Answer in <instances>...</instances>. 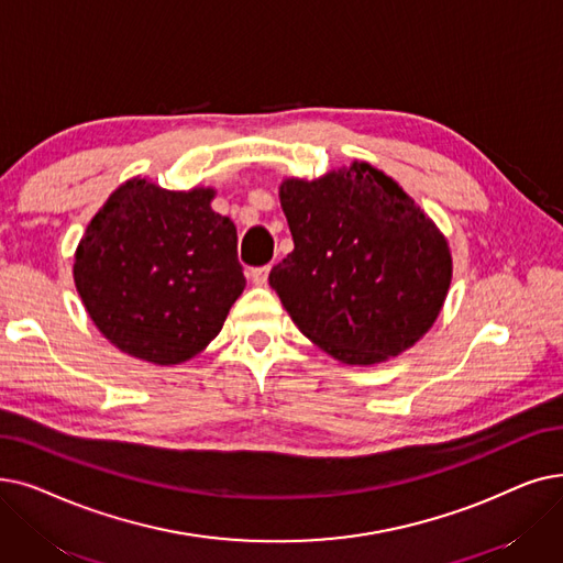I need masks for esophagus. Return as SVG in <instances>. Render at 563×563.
Returning a JSON list of instances; mask_svg holds the SVG:
<instances>
[{"instance_id": "obj_1", "label": "esophagus", "mask_w": 563, "mask_h": 563, "mask_svg": "<svg viewBox=\"0 0 563 563\" xmlns=\"http://www.w3.org/2000/svg\"><path fill=\"white\" fill-rule=\"evenodd\" d=\"M268 272H272V268H268V266H257V268H253V272H251L253 285H266V283H268Z\"/></svg>"}]
</instances>
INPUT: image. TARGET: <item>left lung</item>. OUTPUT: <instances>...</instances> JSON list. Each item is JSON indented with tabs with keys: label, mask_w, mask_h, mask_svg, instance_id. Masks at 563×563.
Returning a JSON list of instances; mask_svg holds the SVG:
<instances>
[{
	"label": "left lung",
	"mask_w": 563,
	"mask_h": 563,
	"mask_svg": "<svg viewBox=\"0 0 563 563\" xmlns=\"http://www.w3.org/2000/svg\"><path fill=\"white\" fill-rule=\"evenodd\" d=\"M278 195L295 251L268 283L299 331L347 365L417 345L453 278L449 241L432 218L365 161L312 181L285 177Z\"/></svg>",
	"instance_id": "obj_1"
}]
</instances>
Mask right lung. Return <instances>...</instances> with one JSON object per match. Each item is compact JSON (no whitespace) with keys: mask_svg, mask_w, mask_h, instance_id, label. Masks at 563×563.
Listing matches in <instances>:
<instances>
[{"mask_svg":"<svg viewBox=\"0 0 563 563\" xmlns=\"http://www.w3.org/2000/svg\"><path fill=\"white\" fill-rule=\"evenodd\" d=\"M211 186L167 190L133 177L112 190L73 260L82 306L112 345L177 365L221 333L246 278L236 228L216 213Z\"/></svg>","mask_w":563,"mask_h":563,"instance_id":"add662e5","label":"right lung"}]
</instances>
